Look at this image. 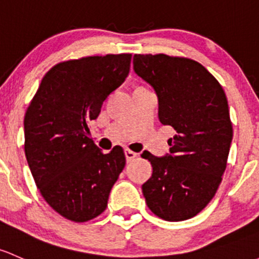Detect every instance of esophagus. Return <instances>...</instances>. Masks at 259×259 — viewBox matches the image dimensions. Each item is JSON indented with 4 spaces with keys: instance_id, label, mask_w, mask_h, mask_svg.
Listing matches in <instances>:
<instances>
[{
    "instance_id": "34e87169",
    "label": "esophagus",
    "mask_w": 259,
    "mask_h": 259,
    "mask_svg": "<svg viewBox=\"0 0 259 259\" xmlns=\"http://www.w3.org/2000/svg\"><path fill=\"white\" fill-rule=\"evenodd\" d=\"M125 157H126V161H132L135 157H138V154L137 152L129 150V149H126V150H125Z\"/></svg>"
}]
</instances>
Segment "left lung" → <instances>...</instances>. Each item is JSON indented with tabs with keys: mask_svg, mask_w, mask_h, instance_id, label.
I'll use <instances>...</instances> for the list:
<instances>
[{
	"mask_svg": "<svg viewBox=\"0 0 259 259\" xmlns=\"http://www.w3.org/2000/svg\"><path fill=\"white\" fill-rule=\"evenodd\" d=\"M135 73L154 88L161 124L175 129L170 154L144 151L152 165L143 185L152 213L170 222L196 216L222 181L233 137L221 84L198 62L166 54H135Z\"/></svg>",
	"mask_w": 259,
	"mask_h": 259,
	"instance_id": "left-lung-1",
	"label": "left lung"
}]
</instances>
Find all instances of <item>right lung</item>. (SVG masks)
Returning a JSON list of instances; mask_svg holds the SVG:
<instances>
[{
    "label": "right lung",
    "mask_w": 259,
    "mask_h": 259,
    "mask_svg": "<svg viewBox=\"0 0 259 259\" xmlns=\"http://www.w3.org/2000/svg\"><path fill=\"white\" fill-rule=\"evenodd\" d=\"M132 54L84 57L58 63L43 77L24 115V152L40 195L74 222L99 216L125 166L120 146L102 152L89 121L120 87Z\"/></svg>",
    "instance_id": "right-lung-1"
}]
</instances>
